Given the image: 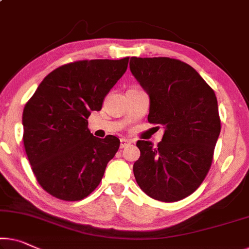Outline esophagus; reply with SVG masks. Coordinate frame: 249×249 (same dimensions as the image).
Segmentation results:
<instances>
[{
    "instance_id": "34e87169",
    "label": "esophagus",
    "mask_w": 249,
    "mask_h": 249,
    "mask_svg": "<svg viewBox=\"0 0 249 249\" xmlns=\"http://www.w3.org/2000/svg\"><path fill=\"white\" fill-rule=\"evenodd\" d=\"M130 143H131V141L128 140V139H124V138H122V139H120V148L121 149L128 147Z\"/></svg>"
}]
</instances>
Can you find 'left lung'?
Returning a JSON list of instances; mask_svg holds the SVG:
<instances>
[{"instance_id":"1","label":"left lung","mask_w":249,"mask_h":249,"mask_svg":"<svg viewBox=\"0 0 249 249\" xmlns=\"http://www.w3.org/2000/svg\"><path fill=\"white\" fill-rule=\"evenodd\" d=\"M130 71L150 99L148 121L163 125L162 140H139L136 181L156 200L174 202L204 181L220 133L217 98L189 64L170 58L130 59Z\"/></svg>"}]
</instances>
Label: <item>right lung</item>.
Listing matches in <instances>:
<instances>
[{
  "label": "right lung",
  "instance_id": "right-lung-1",
  "mask_svg": "<svg viewBox=\"0 0 249 249\" xmlns=\"http://www.w3.org/2000/svg\"><path fill=\"white\" fill-rule=\"evenodd\" d=\"M129 58L64 64L43 79L24 107L23 142L37 182L53 197L81 200L97 188L120 146L114 136L94 137L91 111L127 70Z\"/></svg>",
  "mask_w": 249,
  "mask_h": 249
}]
</instances>
